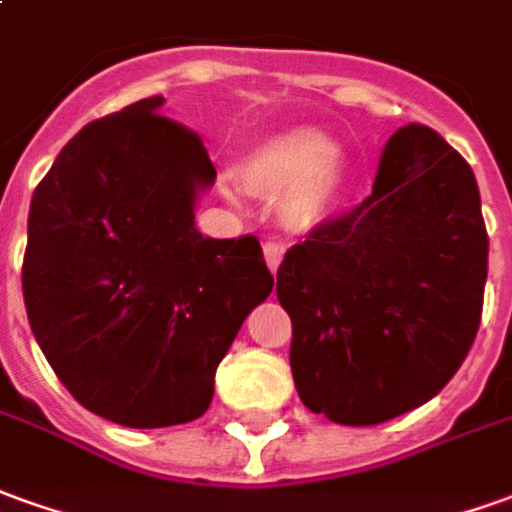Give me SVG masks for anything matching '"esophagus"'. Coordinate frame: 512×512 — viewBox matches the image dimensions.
Segmentation results:
<instances>
[{
    "label": "esophagus",
    "instance_id": "obj_1",
    "mask_svg": "<svg viewBox=\"0 0 512 512\" xmlns=\"http://www.w3.org/2000/svg\"><path fill=\"white\" fill-rule=\"evenodd\" d=\"M281 259H284V245L281 242H264V262L270 267V273H276Z\"/></svg>",
    "mask_w": 512,
    "mask_h": 512
}]
</instances>
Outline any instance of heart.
Listing matches in <instances>:
<instances>
[{
	"mask_svg": "<svg viewBox=\"0 0 512 512\" xmlns=\"http://www.w3.org/2000/svg\"><path fill=\"white\" fill-rule=\"evenodd\" d=\"M340 144L317 128H292L270 136L239 167V183L250 195L284 203L292 231H315L343 195V169L334 164Z\"/></svg>",
	"mask_w": 512,
	"mask_h": 512,
	"instance_id": "1",
	"label": "heart"
}]
</instances>
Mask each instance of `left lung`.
<instances>
[{
	"label": "left lung",
	"instance_id": "left-lung-1",
	"mask_svg": "<svg viewBox=\"0 0 512 512\" xmlns=\"http://www.w3.org/2000/svg\"><path fill=\"white\" fill-rule=\"evenodd\" d=\"M485 278L474 172L432 128H398L373 192L278 267L303 404L334 424L373 426L438 396L477 337Z\"/></svg>",
	"mask_w": 512,
	"mask_h": 512
}]
</instances>
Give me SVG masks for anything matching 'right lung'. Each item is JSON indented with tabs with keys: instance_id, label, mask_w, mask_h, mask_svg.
<instances>
[{
	"instance_id": "right-lung-1",
	"label": "right lung",
	"mask_w": 512,
	"mask_h": 512,
	"mask_svg": "<svg viewBox=\"0 0 512 512\" xmlns=\"http://www.w3.org/2000/svg\"><path fill=\"white\" fill-rule=\"evenodd\" d=\"M147 97L88 122L38 183L21 290L44 357L86 410L130 429L195 421L273 276L256 236L211 239L217 169Z\"/></svg>"
}]
</instances>
